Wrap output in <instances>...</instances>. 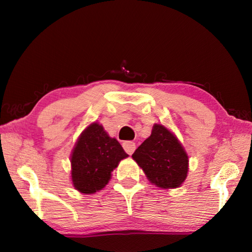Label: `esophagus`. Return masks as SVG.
Wrapping results in <instances>:
<instances>
[{
  "mask_svg": "<svg viewBox=\"0 0 252 252\" xmlns=\"http://www.w3.org/2000/svg\"><path fill=\"white\" fill-rule=\"evenodd\" d=\"M122 146H123V149H125V151L130 156L135 150V143L133 141H125V142H123Z\"/></svg>",
  "mask_w": 252,
  "mask_h": 252,
  "instance_id": "obj_1",
  "label": "esophagus"
}]
</instances>
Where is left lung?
I'll use <instances>...</instances> for the list:
<instances>
[{"label": "left lung", "mask_w": 252, "mask_h": 252, "mask_svg": "<svg viewBox=\"0 0 252 252\" xmlns=\"http://www.w3.org/2000/svg\"><path fill=\"white\" fill-rule=\"evenodd\" d=\"M148 180L161 189L180 187L189 171V157L177 135L155 123L151 135L132 155Z\"/></svg>", "instance_id": "obj_1"}]
</instances>
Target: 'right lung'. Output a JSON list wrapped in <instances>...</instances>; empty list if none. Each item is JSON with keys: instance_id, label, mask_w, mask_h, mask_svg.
<instances>
[{"instance_id": "1", "label": "right lung", "mask_w": 252, "mask_h": 252, "mask_svg": "<svg viewBox=\"0 0 252 252\" xmlns=\"http://www.w3.org/2000/svg\"><path fill=\"white\" fill-rule=\"evenodd\" d=\"M126 155L116 138L93 122L82 131L71 153V180L74 189L93 194L108 185L112 171Z\"/></svg>"}]
</instances>
